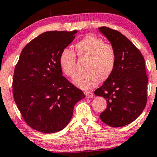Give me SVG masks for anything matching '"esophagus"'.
<instances>
[{
	"instance_id": "1",
	"label": "esophagus",
	"mask_w": 157,
	"mask_h": 157,
	"mask_svg": "<svg viewBox=\"0 0 157 157\" xmlns=\"http://www.w3.org/2000/svg\"><path fill=\"white\" fill-rule=\"evenodd\" d=\"M85 94H86V97L87 99H91L94 97L93 93H91V92H86L85 93Z\"/></svg>"
}]
</instances>
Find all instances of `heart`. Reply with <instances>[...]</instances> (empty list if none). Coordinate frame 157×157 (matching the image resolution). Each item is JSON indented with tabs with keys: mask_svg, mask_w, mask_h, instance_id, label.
<instances>
[{
	"mask_svg": "<svg viewBox=\"0 0 157 157\" xmlns=\"http://www.w3.org/2000/svg\"><path fill=\"white\" fill-rule=\"evenodd\" d=\"M75 51L80 57H89L87 73L77 75L73 78L75 86L83 91L92 89L99 84L100 77L106 78L113 72L116 65L117 56L111 45L103 44L102 39L89 35L82 37L75 46ZM76 57L72 50L66 48L59 56L61 70L68 77L75 74Z\"/></svg>",
	"mask_w": 157,
	"mask_h": 157,
	"instance_id": "1",
	"label": "heart"
}]
</instances>
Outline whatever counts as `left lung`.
<instances>
[{
  "instance_id": "8db88e82",
  "label": "left lung",
  "mask_w": 157,
  "mask_h": 157,
  "mask_svg": "<svg viewBox=\"0 0 157 157\" xmlns=\"http://www.w3.org/2000/svg\"><path fill=\"white\" fill-rule=\"evenodd\" d=\"M99 31L109 40L117 56L113 72L94 91L107 102L100 117L111 127H122L134 121L146 105L145 60L140 50L120 32L105 26L100 27Z\"/></svg>"
}]
</instances>
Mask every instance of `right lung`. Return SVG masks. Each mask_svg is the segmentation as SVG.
Returning <instances> with one entry per match:
<instances>
[{
	"label": "right lung",
	"instance_id": "obj_1",
	"mask_svg": "<svg viewBox=\"0 0 157 157\" xmlns=\"http://www.w3.org/2000/svg\"><path fill=\"white\" fill-rule=\"evenodd\" d=\"M72 32H46L23 48L15 68L13 96L23 120L40 132H58L69 123L85 94L63 76L59 56L75 38Z\"/></svg>",
	"mask_w": 157,
	"mask_h": 157
}]
</instances>
